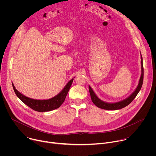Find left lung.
Returning <instances> with one entry per match:
<instances>
[{
	"mask_svg": "<svg viewBox=\"0 0 156 156\" xmlns=\"http://www.w3.org/2000/svg\"><path fill=\"white\" fill-rule=\"evenodd\" d=\"M141 75L140 78L138 85L136 87V90L134 91V92H133L127 98H126L121 101H119L117 102H114V103H110V102H104V101L101 100L96 96V94L93 90L91 87L89 85V91H90L91 100H92L94 104V105H96L99 108L105 109V110H110L121 109V108L127 106L128 105H129L133 101V99L136 98V96L140 92L141 88L142 87V85H143V77H144V69H143V58H142L141 55Z\"/></svg>",
	"mask_w": 156,
	"mask_h": 156,
	"instance_id": "left-lung-1",
	"label": "left lung"
}]
</instances>
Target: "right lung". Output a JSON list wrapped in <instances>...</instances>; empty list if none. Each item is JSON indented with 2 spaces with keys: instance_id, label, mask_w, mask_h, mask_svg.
<instances>
[{
  "instance_id": "obj_1",
  "label": "right lung",
  "mask_w": 156,
  "mask_h": 156,
  "mask_svg": "<svg viewBox=\"0 0 156 156\" xmlns=\"http://www.w3.org/2000/svg\"><path fill=\"white\" fill-rule=\"evenodd\" d=\"M73 78L70 80L67 84L65 85L63 90L55 96L49 99L44 100H37L30 98L20 93L15 88L14 84L12 83V86L15 93L17 97L23 102L25 104L37 112H49L58 108L64 102L66 95L71 87L73 83Z\"/></svg>"
}]
</instances>
